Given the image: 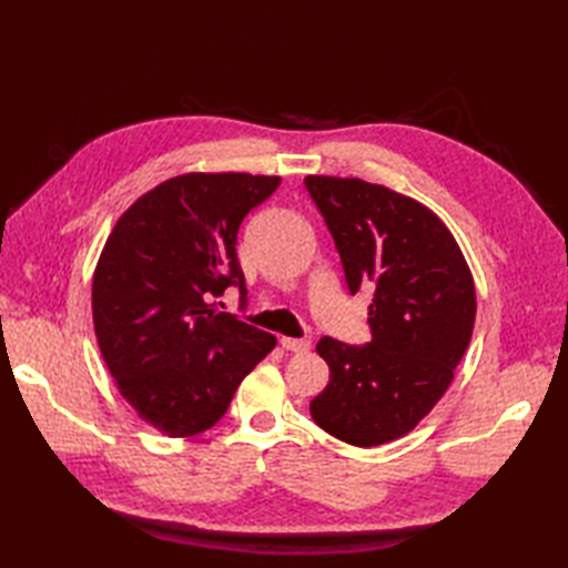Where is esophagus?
<instances>
[{
  "label": "esophagus",
  "mask_w": 568,
  "mask_h": 568,
  "mask_svg": "<svg viewBox=\"0 0 568 568\" xmlns=\"http://www.w3.org/2000/svg\"><path fill=\"white\" fill-rule=\"evenodd\" d=\"M281 344H283L285 352H293V354H305V352H310V346H312L310 339H291V336H283Z\"/></svg>",
  "instance_id": "34e87169"
}]
</instances>
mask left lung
I'll return each instance as SVG.
<instances>
[{
    "mask_svg": "<svg viewBox=\"0 0 568 568\" xmlns=\"http://www.w3.org/2000/svg\"><path fill=\"white\" fill-rule=\"evenodd\" d=\"M348 291L376 287L373 339L324 336L329 383L310 415L332 437L378 446L413 432L449 390L476 322V285L454 234L417 200L358 178L307 175Z\"/></svg>",
    "mask_w": 568,
    "mask_h": 568,
    "instance_id": "obj_1",
    "label": "left lung"
}]
</instances>
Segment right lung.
Here are the masks:
<instances>
[{"label": "right lung", "mask_w": 568, "mask_h": 568, "mask_svg": "<svg viewBox=\"0 0 568 568\" xmlns=\"http://www.w3.org/2000/svg\"><path fill=\"white\" fill-rule=\"evenodd\" d=\"M277 175L185 173L119 216L92 275V322L106 368L136 415L183 439L214 427L275 336L222 312L246 293L236 258L244 216Z\"/></svg>", "instance_id": "add662e5"}]
</instances>
